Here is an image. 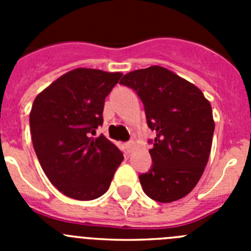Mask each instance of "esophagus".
<instances>
[{"mask_svg":"<svg viewBox=\"0 0 251 251\" xmlns=\"http://www.w3.org/2000/svg\"><path fill=\"white\" fill-rule=\"evenodd\" d=\"M126 150H127V152H132L133 151V148H134V142H127V143H126Z\"/></svg>","mask_w":251,"mask_h":251,"instance_id":"1","label":"esophagus"}]
</instances>
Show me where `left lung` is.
<instances>
[{
	"instance_id": "1",
	"label": "left lung",
	"mask_w": 251,
	"mask_h": 251,
	"mask_svg": "<svg viewBox=\"0 0 251 251\" xmlns=\"http://www.w3.org/2000/svg\"><path fill=\"white\" fill-rule=\"evenodd\" d=\"M121 84L137 93L148 127L156 130L150 141L153 165L139 175L143 191L158 202L182 199L207 165L215 129L211 104L197 86L162 66L128 73Z\"/></svg>"
}]
</instances>
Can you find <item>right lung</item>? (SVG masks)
Here are the masks:
<instances>
[{
  "label": "right lung",
  "mask_w": 251,
  "mask_h": 251,
  "mask_svg": "<svg viewBox=\"0 0 251 251\" xmlns=\"http://www.w3.org/2000/svg\"><path fill=\"white\" fill-rule=\"evenodd\" d=\"M121 73L77 68L35 98L30 129L35 153L50 182L75 200L98 199L109 188L123 153L103 134L104 100Z\"/></svg>",
  "instance_id": "1"
}]
</instances>
